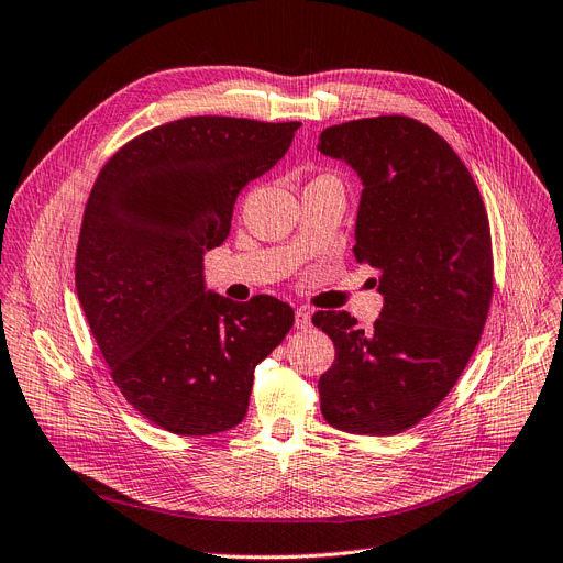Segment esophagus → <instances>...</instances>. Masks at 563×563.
<instances>
[{
  "mask_svg": "<svg viewBox=\"0 0 563 563\" xmlns=\"http://www.w3.org/2000/svg\"><path fill=\"white\" fill-rule=\"evenodd\" d=\"M295 324H297V329H301V331L312 327V314H310L308 308H297V312H295Z\"/></svg>",
  "mask_w": 563,
  "mask_h": 563,
  "instance_id": "esophagus-1",
  "label": "esophagus"
}]
</instances>
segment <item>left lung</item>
Returning <instances> with one entry per match:
<instances>
[{"instance_id":"obj_1","label":"left lung","mask_w":563,"mask_h":563,"mask_svg":"<svg viewBox=\"0 0 563 563\" xmlns=\"http://www.w3.org/2000/svg\"><path fill=\"white\" fill-rule=\"evenodd\" d=\"M324 156L363 184L356 262L384 297L371 331L345 310L314 312L335 345L320 377L329 426L398 434L446 398L470 363L493 299V241L481 192L451 144L402 114L356 119L320 135Z\"/></svg>"}]
</instances>
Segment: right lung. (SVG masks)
<instances>
[{
    "mask_svg": "<svg viewBox=\"0 0 563 563\" xmlns=\"http://www.w3.org/2000/svg\"><path fill=\"white\" fill-rule=\"evenodd\" d=\"M299 121L186 117L103 165L82 216L76 289L114 384L158 428L205 437L239 426L255 365L295 324L287 303H234L205 283L239 190L289 150Z\"/></svg>",
    "mask_w": 563,
    "mask_h": 563,
    "instance_id": "1",
    "label": "right lung"
}]
</instances>
